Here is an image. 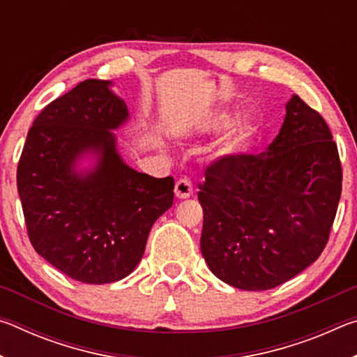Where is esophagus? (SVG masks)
I'll use <instances>...</instances> for the list:
<instances>
[{"instance_id": "obj_1", "label": "esophagus", "mask_w": 357, "mask_h": 357, "mask_svg": "<svg viewBox=\"0 0 357 357\" xmlns=\"http://www.w3.org/2000/svg\"><path fill=\"white\" fill-rule=\"evenodd\" d=\"M193 193V185L189 179H179L176 185H174V195L181 200H184V198H189Z\"/></svg>"}]
</instances>
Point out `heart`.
Returning a JSON list of instances; mask_svg holds the SVG:
<instances>
[{
  "label": "heart",
  "mask_w": 357,
  "mask_h": 357,
  "mask_svg": "<svg viewBox=\"0 0 357 357\" xmlns=\"http://www.w3.org/2000/svg\"><path fill=\"white\" fill-rule=\"evenodd\" d=\"M228 121V114L227 113H219L217 116L209 121L208 128H217V126H223ZM257 130V124L253 121L252 116H244L241 121H238L234 129L229 132V135L223 140L220 151L222 154L227 155H233V154H239L249 146V143L252 142L253 135H255Z\"/></svg>",
  "instance_id": "heart-1"
}]
</instances>
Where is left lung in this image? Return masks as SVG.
Returning a JSON list of instances; mask_svg holds the SVG:
<instances>
[{
	"mask_svg": "<svg viewBox=\"0 0 357 357\" xmlns=\"http://www.w3.org/2000/svg\"><path fill=\"white\" fill-rule=\"evenodd\" d=\"M198 189L204 261L228 285L263 291L321 255L340 200L342 164L321 114L294 94L264 153L219 157Z\"/></svg>",
	"mask_w": 357,
	"mask_h": 357,
	"instance_id": "left-lung-1",
	"label": "left lung"
}]
</instances>
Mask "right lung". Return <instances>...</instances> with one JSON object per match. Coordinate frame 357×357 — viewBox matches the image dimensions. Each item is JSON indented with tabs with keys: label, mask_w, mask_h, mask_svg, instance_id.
Masks as SVG:
<instances>
[{
	"label": "right lung",
	"mask_w": 357,
	"mask_h": 357,
	"mask_svg": "<svg viewBox=\"0 0 357 357\" xmlns=\"http://www.w3.org/2000/svg\"><path fill=\"white\" fill-rule=\"evenodd\" d=\"M107 80H84L50 102L26 135L17 189L34 250L70 279L100 285L128 277L146 247L151 227L172 208L174 179L126 165L118 129L129 118ZM98 155L91 172L75 162Z\"/></svg>",
	"instance_id": "1"
}]
</instances>
